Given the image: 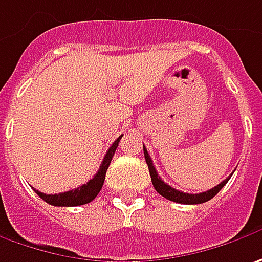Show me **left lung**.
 Returning <instances> with one entry per match:
<instances>
[{"mask_svg": "<svg viewBox=\"0 0 262 262\" xmlns=\"http://www.w3.org/2000/svg\"><path fill=\"white\" fill-rule=\"evenodd\" d=\"M143 154H145V161H146V164H148V168H149V174H151V180H152V185L155 190L161 195V196H164L168 201H173V202H179V204H188V205H192V204H202V202H207V201H210L211 198H214L222 188L229 182V179L232 177V174L227 177V179H224L220 185H217V186H214L210 190H207V192H202V193H185V192H180V190H177V189L171 188L170 185H167L164 183L163 180H161V177L158 176V173H157V170H155V167L152 164V160H151V157H149V154L146 151V148L143 146Z\"/></svg>", "mask_w": 262, "mask_h": 262, "instance_id": "8db88e82", "label": "left lung"}]
</instances>
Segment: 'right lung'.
<instances>
[{
	"instance_id": "1",
	"label": "right lung",
	"mask_w": 262,
	"mask_h": 262,
	"mask_svg": "<svg viewBox=\"0 0 262 262\" xmlns=\"http://www.w3.org/2000/svg\"><path fill=\"white\" fill-rule=\"evenodd\" d=\"M121 136H123V135H121ZM121 136H119V138L114 141V143L110 146V149L107 151V154H105L102 163L99 165V170L97 171V174L92 177L88 183L79 186V188L72 189V190H69V192L55 193V195H47V193H42V192L36 190V189H35V192H36L45 202H48L50 205H54V207H77V205H83V204H88V202L94 201V199L97 198L98 193H99L102 185H104L107 168H108L110 163H111V160H113V155H114L117 146H119Z\"/></svg>"
}]
</instances>
